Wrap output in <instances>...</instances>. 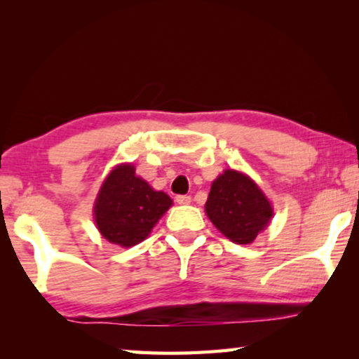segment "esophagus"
I'll return each mask as SVG.
<instances>
[{"instance_id": "1", "label": "esophagus", "mask_w": 359, "mask_h": 359, "mask_svg": "<svg viewBox=\"0 0 359 359\" xmlns=\"http://www.w3.org/2000/svg\"><path fill=\"white\" fill-rule=\"evenodd\" d=\"M175 203H177V204H190L191 196H187V194H179V196H175Z\"/></svg>"}]
</instances>
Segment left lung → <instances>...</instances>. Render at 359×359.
<instances>
[{
    "instance_id": "1",
    "label": "left lung",
    "mask_w": 359,
    "mask_h": 359,
    "mask_svg": "<svg viewBox=\"0 0 359 359\" xmlns=\"http://www.w3.org/2000/svg\"><path fill=\"white\" fill-rule=\"evenodd\" d=\"M205 214L224 238L247 245L269 224L274 209L248 175L226 169L212 182Z\"/></svg>"
}]
</instances>
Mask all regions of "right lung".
I'll return each mask as SVG.
<instances>
[{"mask_svg": "<svg viewBox=\"0 0 359 359\" xmlns=\"http://www.w3.org/2000/svg\"><path fill=\"white\" fill-rule=\"evenodd\" d=\"M172 205V199L155 191L136 175L130 163L115 166L102 182L93 215L101 236L115 245L130 248L150 234L156 222Z\"/></svg>", "mask_w": 359, "mask_h": 359, "instance_id": "1", "label": "right lung"}]
</instances>
